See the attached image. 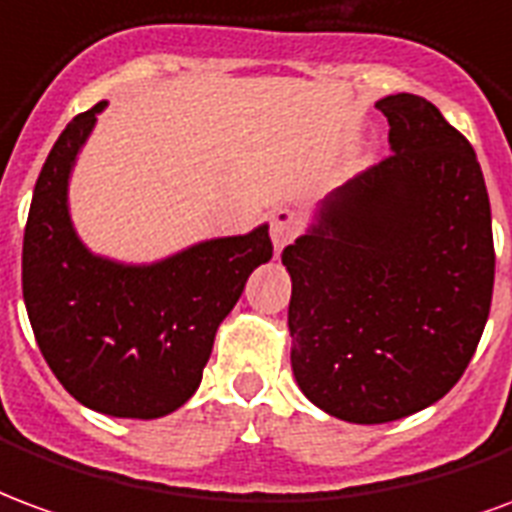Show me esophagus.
<instances>
[{"instance_id":"obj_1","label":"esophagus","mask_w":512,"mask_h":512,"mask_svg":"<svg viewBox=\"0 0 512 512\" xmlns=\"http://www.w3.org/2000/svg\"><path fill=\"white\" fill-rule=\"evenodd\" d=\"M302 231V218L294 210H278L270 220V237L275 251H283L289 242L300 237Z\"/></svg>"}]
</instances>
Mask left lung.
Instances as JSON below:
<instances>
[{
  "label": "left lung",
  "mask_w": 512,
  "mask_h": 512,
  "mask_svg": "<svg viewBox=\"0 0 512 512\" xmlns=\"http://www.w3.org/2000/svg\"><path fill=\"white\" fill-rule=\"evenodd\" d=\"M393 155L333 190L283 251L292 371L346 423L436 404L475 354L494 294L491 204L472 144L434 103H376Z\"/></svg>",
  "instance_id": "1"
}]
</instances>
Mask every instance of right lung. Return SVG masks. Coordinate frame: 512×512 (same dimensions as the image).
<instances>
[{
  "label": "right lung",
  "instance_id": "add662e5",
  "mask_svg": "<svg viewBox=\"0 0 512 512\" xmlns=\"http://www.w3.org/2000/svg\"><path fill=\"white\" fill-rule=\"evenodd\" d=\"M106 103L78 114L48 152L24 229L21 286L37 346L78 404L152 420L196 393L218 324L272 259L267 223L155 264H119L84 248L67 179Z\"/></svg>",
  "mask_w": 512,
  "mask_h": 512
}]
</instances>
